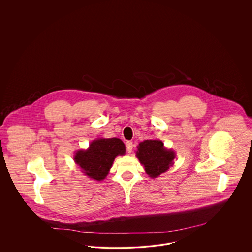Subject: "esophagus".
<instances>
[{"mask_svg": "<svg viewBox=\"0 0 252 252\" xmlns=\"http://www.w3.org/2000/svg\"><path fill=\"white\" fill-rule=\"evenodd\" d=\"M126 146L127 153H131L132 148H133V144H132L131 142H126Z\"/></svg>", "mask_w": 252, "mask_h": 252, "instance_id": "esophagus-1", "label": "esophagus"}]
</instances>
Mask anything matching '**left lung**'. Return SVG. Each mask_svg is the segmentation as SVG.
Instances as JSON below:
<instances>
[{
  "label": "left lung",
  "mask_w": 252,
  "mask_h": 252,
  "mask_svg": "<svg viewBox=\"0 0 252 252\" xmlns=\"http://www.w3.org/2000/svg\"><path fill=\"white\" fill-rule=\"evenodd\" d=\"M136 156L144 165L146 174L155 179L174 164L176 153L165 148L159 140H146L139 144Z\"/></svg>",
  "instance_id": "obj_1"
}]
</instances>
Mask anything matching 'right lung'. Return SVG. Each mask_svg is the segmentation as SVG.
<instances>
[{"label": "right lung", "mask_w": 252, "mask_h": 252, "mask_svg": "<svg viewBox=\"0 0 252 252\" xmlns=\"http://www.w3.org/2000/svg\"><path fill=\"white\" fill-rule=\"evenodd\" d=\"M125 153L126 146L120 139H97L91 143L88 149L78 150L73 159L85 175L101 181L108 176L115 158Z\"/></svg>", "instance_id": "1"}]
</instances>
